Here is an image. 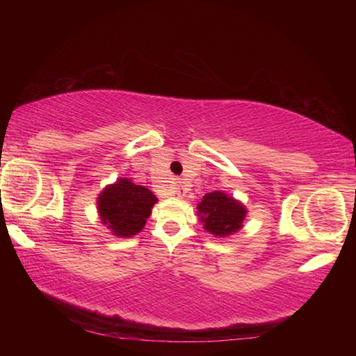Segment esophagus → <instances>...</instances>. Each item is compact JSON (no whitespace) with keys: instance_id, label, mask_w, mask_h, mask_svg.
I'll return each instance as SVG.
<instances>
[{"instance_id":"34e87169","label":"esophagus","mask_w":356,"mask_h":356,"mask_svg":"<svg viewBox=\"0 0 356 356\" xmlns=\"http://www.w3.org/2000/svg\"><path fill=\"white\" fill-rule=\"evenodd\" d=\"M176 195H180V193H179V191H176Z\"/></svg>"}]
</instances>
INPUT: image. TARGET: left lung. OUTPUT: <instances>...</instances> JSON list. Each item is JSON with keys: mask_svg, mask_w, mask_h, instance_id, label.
<instances>
[{"mask_svg": "<svg viewBox=\"0 0 356 356\" xmlns=\"http://www.w3.org/2000/svg\"><path fill=\"white\" fill-rule=\"evenodd\" d=\"M204 227L215 236L225 237L242 227L246 210L242 204L221 191L207 193L197 204Z\"/></svg>", "mask_w": 356, "mask_h": 356, "instance_id": "8db88e82", "label": "left lung"}]
</instances>
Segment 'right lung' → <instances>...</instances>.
<instances>
[{"label": "right lung", "mask_w": 356, "mask_h": 356, "mask_svg": "<svg viewBox=\"0 0 356 356\" xmlns=\"http://www.w3.org/2000/svg\"><path fill=\"white\" fill-rule=\"evenodd\" d=\"M155 202L156 197L152 191L127 179H120L102 191L97 206L102 221L113 234L131 237L146 225Z\"/></svg>", "instance_id": "obj_1"}]
</instances>
